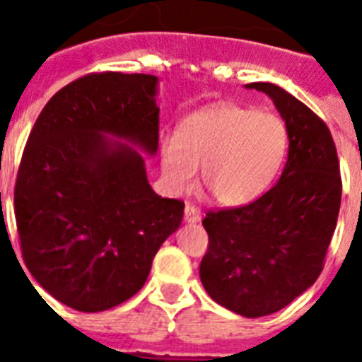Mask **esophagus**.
Returning a JSON list of instances; mask_svg holds the SVG:
<instances>
[{
  "instance_id": "esophagus-1",
  "label": "esophagus",
  "mask_w": 362,
  "mask_h": 362,
  "mask_svg": "<svg viewBox=\"0 0 362 362\" xmlns=\"http://www.w3.org/2000/svg\"><path fill=\"white\" fill-rule=\"evenodd\" d=\"M185 221L187 223H197V221H201V210L197 209L196 204L188 203L185 206Z\"/></svg>"
}]
</instances>
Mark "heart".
<instances>
[{
    "label": "heart",
    "instance_id": "heart-1",
    "mask_svg": "<svg viewBox=\"0 0 362 362\" xmlns=\"http://www.w3.org/2000/svg\"><path fill=\"white\" fill-rule=\"evenodd\" d=\"M288 148V130L276 114L221 103L181 123L161 146V170L174 190H187L197 175L214 201L239 206L257 199L274 181Z\"/></svg>",
    "mask_w": 362,
    "mask_h": 362
}]
</instances>
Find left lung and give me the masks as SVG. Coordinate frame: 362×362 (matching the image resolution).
Segmentation results:
<instances>
[{
	"label": "left lung",
	"instance_id": "1",
	"mask_svg": "<svg viewBox=\"0 0 362 362\" xmlns=\"http://www.w3.org/2000/svg\"><path fill=\"white\" fill-rule=\"evenodd\" d=\"M270 95L288 130V161L276 187L243 206L209 210L201 283L216 303L245 315L279 312L310 288L341 206V170L325 121L281 86L250 83Z\"/></svg>",
	"mask_w": 362,
	"mask_h": 362
}]
</instances>
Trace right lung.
Wrapping results in <instances>:
<instances>
[{
  "instance_id": "1",
  "label": "right lung",
  "mask_w": 362,
  "mask_h": 362,
  "mask_svg": "<svg viewBox=\"0 0 362 362\" xmlns=\"http://www.w3.org/2000/svg\"><path fill=\"white\" fill-rule=\"evenodd\" d=\"M156 85L150 74H86L50 98L25 145L14 187L21 255L50 296L79 312L136 296L183 219V201L152 190L141 156L105 137L158 150Z\"/></svg>"
}]
</instances>
